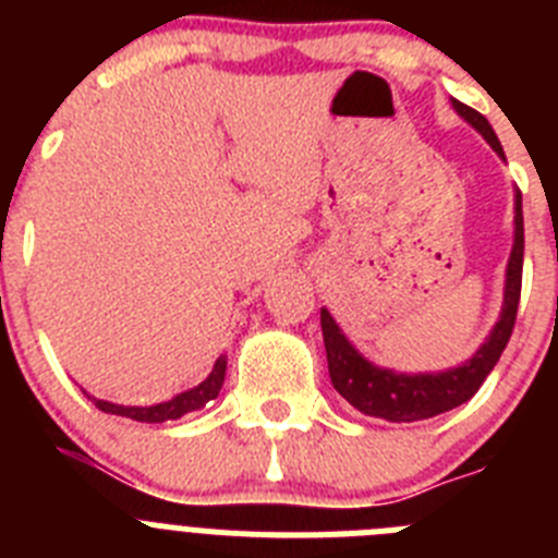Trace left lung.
<instances>
[{"mask_svg": "<svg viewBox=\"0 0 558 558\" xmlns=\"http://www.w3.org/2000/svg\"><path fill=\"white\" fill-rule=\"evenodd\" d=\"M463 122H470L483 140L489 142L492 150L506 161L500 140L492 131L489 120L477 113L475 108L452 100ZM522 251H525V234H522V195L514 190V245H511L509 265H506V290H502V310L497 324L492 327L489 338L483 340L481 349L470 360H463L461 366L445 368V372H418L405 374L383 368L354 349L352 340L343 335L327 307H322V332L324 347H327L329 379L335 391L347 399L349 405L357 408L360 413L386 422H418V418H433L438 413L452 411L463 405L466 399L477 393L483 379L489 377L492 368L497 366L502 349L509 343L511 329L517 322V304H520L522 288Z\"/></svg>", "mask_w": 558, "mask_h": 558, "instance_id": "left-lung-1", "label": "left lung"}]
</instances>
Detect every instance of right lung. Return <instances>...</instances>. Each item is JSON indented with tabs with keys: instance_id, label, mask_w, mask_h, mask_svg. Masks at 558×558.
Returning a JSON list of instances; mask_svg holds the SVG:
<instances>
[{
	"instance_id": "add662e5",
	"label": "right lung",
	"mask_w": 558,
	"mask_h": 558,
	"mask_svg": "<svg viewBox=\"0 0 558 558\" xmlns=\"http://www.w3.org/2000/svg\"><path fill=\"white\" fill-rule=\"evenodd\" d=\"M223 379H226V357L220 354V357L215 360V366H211L209 377H206L201 386L175 393L172 399H167V402H156V405H113V402H106V399H97L86 391L83 393H86V397L92 399L102 413H113V416H125V418H133V422H147V425H153V422H170V418H181L184 413L201 411L206 402H211V399L218 397L220 388H223Z\"/></svg>"
}]
</instances>
